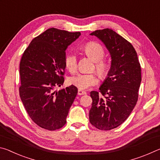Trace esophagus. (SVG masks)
<instances>
[{"mask_svg": "<svg viewBox=\"0 0 160 160\" xmlns=\"http://www.w3.org/2000/svg\"><path fill=\"white\" fill-rule=\"evenodd\" d=\"M87 92L85 91L82 90H78V95H83V94H86Z\"/></svg>", "mask_w": 160, "mask_h": 160, "instance_id": "esophagus-1", "label": "esophagus"}]
</instances>
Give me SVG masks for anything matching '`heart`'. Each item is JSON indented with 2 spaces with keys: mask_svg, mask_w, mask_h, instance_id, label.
<instances>
[{
  "mask_svg": "<svg viewBox=\"0 0 160 160\" xmlns=\"http://www.w3.org/2000/svg\"><path fill=\"white\" fill-rule=\"evenodd\" d=\"M83 51L89 58L95 62V68L100 77L105 78L110 70V65L104 57V50L102 45L97 42H89L83 47ZM65 66L70 72H75L77 68V56L73 53H68L65 57ZM70 85H74L80 90H87L98 82L96 74L79 73L70 77L68 79Z\"/></svg>",
  "mask_w": 160,
  "mask_h": 160,
  "instance_id": "b5f03b06",
  "label": "heart"
}]
</instances>
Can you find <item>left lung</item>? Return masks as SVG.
Instances as JSON below:
<instances>
[{
	"mask_svg": "<svg viewBox=\"0 0 160 160\" xmlns=\"http://www.w3.org/2000/svg\"><path fill=\"white\" fill-rule=\"evenodd\" d=\"M104 43L112 64L99 91H92L90 122L102 131L115 128L125 121L136 104L141 82V68L136 51L129 42L111 29L90 34Z\"/></svg>",
	"mask_w": 160,
	"mask_h": 160,
	"instance_id": "left-lung-1",
	"label": "left lung"
}]
</instances>
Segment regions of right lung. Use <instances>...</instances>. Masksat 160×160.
Segmentation results:
<instances>
[{
	"label": "right lung",
	"mask_w": 160,
	"mask_h": 160,
	"mask_svg": "<svg viewBox=\"0 0 160 160\" xmlns=\"http://www.w3.org/2000/svg\"><path fill=\"white\" fill-rule=\"evenodd\" d=\"M50 28L32 40L20 63V96L27 112L42 128L55 131L66 123V117L78 93L74 85L55 90L64 82L66 50L80 36Z\"/></svg>",
	"instance_id": "obj_1"
}]
</instances>
